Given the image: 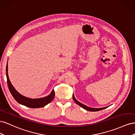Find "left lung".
Listing matches in <instances>:
<instances>
[{
    "mask_svg": "<svg viewBox=\"0 0 135 135\" xmlns=\"http://www.w3.org/2000/svg\"><path fill=\"white\" fill-rule=\"evenodd\" d=\"M73 100H74L75 101V103L78 104V105H79L80 107H81V108H83V109H84L85 110H88V111H90V112H97V111H100V110H103L105 108H107V107H105V108H89V107H87V106H85L83 104H82L81 103H79V102L74 97V96L73 95Z\"/></svg>",
    "mask_w": 135,
    "mask_h": 135,
    "instance_id": "8db88e82",
    "label": "left lung"
}]
</instances>
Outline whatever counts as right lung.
Segmentation results:
<instances>
[{"mask_svg": "<svg viewBox=\"0 0 135 135\" xmlns=\"http://www.w3.org/2000/svg\"><path fill=\"white\" fill-rule=\"evenodd\" d=\"M6 75L7 79V84L8 86V88L9 91L11 93L12 95L13 96L14 99L17 101V103L19 104L25 105L26 107L31 108H39L44 107L48 104L50 103L54 99L55 97V91L53 89L52 92L49 96L45 97L43 98H40V99H32L30 98L26 97L20 94L16 90L15 88L13 87V85H12L11 81L9 80L8 75V65H7L6 67Z\"/></svg>", "mask_w": 135, "mask_h": 135, "instance_id": "1", "label": "right lung"}]
</instances>
